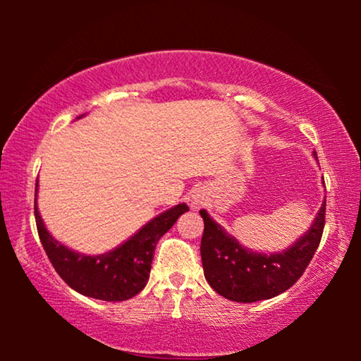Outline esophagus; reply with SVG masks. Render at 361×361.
<instances>
[{"label":"esophagus","mask_w":361,"mask_h":361,"mask_svg":"<svg viewBox=\"0 0 361 361\" xmlns=\"http://www.w3.org/2000/svg\"><path fill=\"white\" fill-rule=\"evenodd\" d=\"M205 200H207V194L204 189H195L194 192H192L190 205L194 207V209H200V207L205 204Z\"/></svg>","instance_id":"34e87169"}]
</instances>
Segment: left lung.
<instances>
[{
	"label": "left lung",
	"instance_id": "1",
	"mask_svg": "<svg viewBox=\"0 0 361 361\" xmlns=\"http://www.w3.org/2000/svg\"><path fill=\"white\" fill-rule=\"evenodd\" d=\"M314 157H317L315 151ZM200 216L205 225L200 255L207 283L224 298L248 304L284 293L302 276L322 238L325 200L310 228L278 253L246 248L216 224L209 212L200 210Z\"/></svg>",
	"mask_w": 361,
	"mask_h": 361
}]
</instances>
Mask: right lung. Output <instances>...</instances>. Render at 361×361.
Segmentation results:
<instances>
[{
	"label": "right lung",
	"mask_w": 361,
	"mask_h": 361,
	"mask_svg": "<svg viewBox=\"0 0 361 361\" xmlns=\"http://www.w3.org/2000/svg\"><path fill=\"white\" fill-rule=\"evenodd\" d=\"M187 210L185 204L174 205L142 225L116 248L102 255H83L49 233L37 210V184L34 202L39 238L57 274L77 293L108 302H120L141 293L149 279L156 243Z\"/></svg>",
	"instance_id": "obj_1"
}]
</instances>
